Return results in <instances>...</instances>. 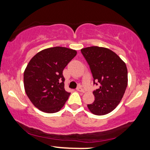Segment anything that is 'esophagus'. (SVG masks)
Returning a JSON list of instances; mask_svg holds the SVG:
<instances>
[{"label":"esophagus","instance_id":"1","mask_svg":"<svg viewBox=\"0 0 150 150\" xmlns=\"http://www.w3.org/2000/svg\"><path fill=\"white\" fill-rule=\"evenodd\" d=\"M77 90L78 91V92H85V90H84V89H82V87L80 86V87H78L77 88Z\"/></svg>","mask_w":150,"mask_h":150}]
</instances>
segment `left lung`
<instances>
[{"instance_id": "8db88e82", "label": "left lung", "mask_w": 150, "mask_h": 150, "mask_svg": "<svg viewBox=\"0 0 150 150\" xmlns=\"http://www.w3.org/2000/svg\"><path fill=\"white\" fill-rule=\"evenodd\" d=\"M89 65L94 85H99L93 92L94 101L87 104L93 114H107L118 106L128 85V70L125 63L111 50L99 46L81 49Z\"/></svg>"}]
</instances>
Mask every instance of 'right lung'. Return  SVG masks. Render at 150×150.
I'll list each match as a JSON object with an SVG mask.
<instances>
[{
    "label": "right lung",
    "mask_w": 150,
    "mask_h": 150,
    "mask_svg": "<svg viewBox=\"0 0 150 150\" xmlns=\"http://www.w3.org/2000/svg\"><path fill=\"white\" fill-rule=\"evenodd\" d=\"M75 50L56 46L41 51L29 62L24 73L27 97L45 113L59 111L70 93L64 88L63 70L76 56Z\"/></svg>",
    "instance_id": "obj_1"
}]
</instances>
